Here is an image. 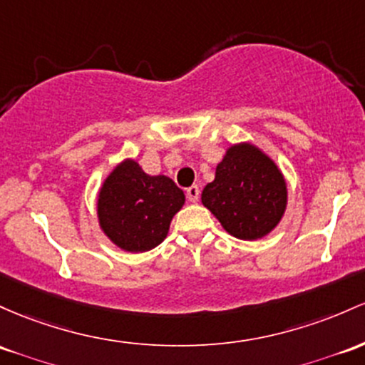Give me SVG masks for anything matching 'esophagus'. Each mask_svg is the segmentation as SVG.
I'll list each match as a JSON object with an SVG mask.
<instances>
[{"label": "esophagus", "instance_id": "34e87169", "mask_svg": "<svg viewBox=\"0 0 365 365\" xmlns=\"http://www.w3.org/2000/svg\"><path fill=\"white\" fill-rule=\"evenodd\" d=\"M199 195H201V190H199L197 185H192L187 189V199H189L190 202H197Z\"/></svg>", "mask_w": 365, "mask_h": 365}]
</instances>
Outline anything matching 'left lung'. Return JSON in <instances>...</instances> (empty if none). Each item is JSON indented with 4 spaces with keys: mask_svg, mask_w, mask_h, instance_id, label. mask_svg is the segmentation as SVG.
I'll return each mask as SVG.
<instances>
[{
    "mask_svg": "<svg viewBox=\"0 0 365 365\" xmlns=\"http://www.w3.org/2000/svg\"><path fill=\"white\" fill-rule=\"evenodd\" d=\"M201 201L228 234L241 241H258L286 213L287 183L270 155L255 143L239 142L225 150Z\"/></svg>",
    "mask_w": 365,
    "mask_h": 365,
    "instance_id": "obj_1",
    "label": "left lung"
}]
</instances>
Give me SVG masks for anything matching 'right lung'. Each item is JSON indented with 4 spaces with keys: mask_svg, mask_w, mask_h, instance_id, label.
Wrapping results in <instances>:
<instances>
[{
    "mask_svg": "<svg viewBox=\"0 0 365 365\" xmlns=\"http://www.w3.org/2000/svg\"><path fill=\"white\" fill-rule=\"evenodd\" d=\"M185 194L166 175H147L135 159L115 164L97 197L100 230L119 250L145 253L166 239Z\"/></svg>",
    "mask_w": 365,
    "mask_h": 365,
    "instance_id": "add662e5",
    "label": "right lung"
}]
</instances>
